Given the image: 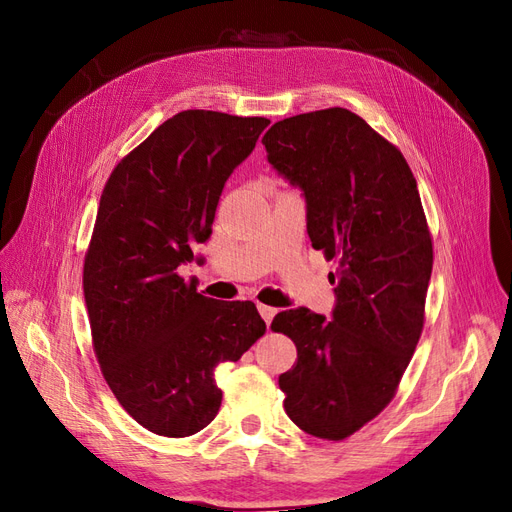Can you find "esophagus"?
Returning a JSON list of instances; mask_svg holds the SVG:
<instances>
[{"mask_svg": "<svg viewBox=\"0 0 512 512\" xmlns=\"http://www.w3.org/2000/svg\"><path fill=\"white\" fill-rule=\"evenodd\" d=\"M257 309H259V316L266 320V324H270V322H272V318H274V313H277V309H274V307H268V305H257Z\"/></svg>", "mask_w": 512, "mask_h": 512, "instance_id": "34e87169", "label": "esophagus"}]
</instances>
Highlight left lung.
I'll use <instances>...</instances> for the list:
<instances>
[{"instance_id":"8db88e82","label":"left lung","mask_w":512,"mask_h":512,"mask_svg":"<svg viewBox=\"0 0 512 512\" xmlns=\"http://www.w3.org/2000/svg\"><path fill=\"white\" fill-rule=\"evenodd\" d=\"M268 162L307 201L311 246L337 268L333 320L305 307L270 329L296 344L279 376L285 413L307 435L342 441L396 396L424 329L432 240L404 155L346 108L274 123Z\"/></svg>"}]
</instances>
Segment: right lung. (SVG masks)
<instances>
[{
    "label": "right lung",
    "instance_id": "right-lung-1",
    "mask_svg": "<svg viewBox=\"0 0 512 512\" xmlns=\"http://www.w3.org/2000/svg\"><path fill=\"white\" fill-rule=\"evenodd\" d=\"M264 116L183 110L114 166L84 259V298L103 378L136 422L190 437L216 417L218 363L266 333L251 300H214L177 268L212 235L225 181Z\"/></svg>",
    "mask_w": 512,
    "mask_h": 512
}]
</instances>
